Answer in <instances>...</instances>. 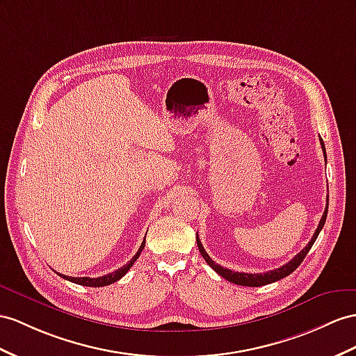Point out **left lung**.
Masks as SVG:
<instances>
[{
    "label": "left lung",
    "instance_id": "obj_1",
    "mask_svg": "<svg viewBox=\"0 0 356 356\" xmlns=\"http://www.w3.org/2000/svg\"><path fill=\"white\" fill-rule=\"evenodd\" d=\"M321 145H322V150H323V154H325V158H326L325 144H323L322 138H321ZM327 200H330V197L326 198V202H327ZM326 215H327V203H326L325 212H323V215H322V220H321V222H318L317 229H316V232H314V234H313V238H312V241L308 242L307 247H305L302 251H300L299 254H296V256H295L293 259H291L289 263H286L284 266H281V268H278V269H273V270H269V272H265V273H247V272H234V270H230V269H225V268H222V266H220V265H216V263H215L211 257H209V254H207V252L204 251V248H203V243L200 242V239H198V234H197V245H198V250H200V252H202V256H203V259L206 260L207 265L211 266L215 272L220 273V275H221L222 278H225L227 281H230V282H234V284H238V286L260 287V286L270 284V282H275V281H278V280H281V278H284V277L290 275V273L293 272V270L300 265V263H302V260L305 259L308 251L312 250L313 243L316 242L318 233H321V230L323 229L325 221H326Z\"/></svg>",
    "mask_w": 356,
    "mask_h": 356
}]
</instances>
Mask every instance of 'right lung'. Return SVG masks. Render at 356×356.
<instances>
[{
  "mask_svg": "<svg viewBox=\"0 0 356 356\" xmlns=\"http://www.w3.org/2000/svg\"><path fill=\"white\" fill-rule=\"evenodd\" d=\"M144 245H145V239L143 241L138 252H136L135 256L131 259V261H127L124 266L118 268L117 270H114V272H111V273H106V275H104V277H99V278H90V277H67V275H63V273H58V272H57V273H58V275H60L61 278H65V280L72 281V282H76V284H79V286L104 287V286H108V284H113V282H115V281L120 280L122 277H124L126 272L132 268L135 260L140 257V254H141V251H143V248H144Z\"/></svg>",
  "mask_w": 356,
  "mask_h": 356,
  "instance_id": "1",
  "label": "right lung"
}]
</instances>
